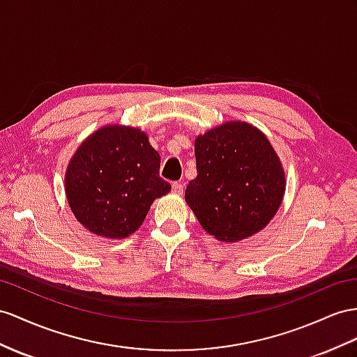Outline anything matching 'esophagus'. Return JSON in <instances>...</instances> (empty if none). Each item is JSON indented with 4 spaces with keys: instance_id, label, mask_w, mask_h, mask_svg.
Returning a JSON list of instances; mask_svg holds the SVG:
<instances>
[{
    "instance_id": "obj_1",
    "label": "esophagus",
    "mask_w": 357,
    "mask_h": 357,
    "mask_svg": "<svg viewBox=\"0 0 357 357\" xmlns=\"http://www.w3.org/2000/svg\"><path fill=\"white\" fill-rule=\"evenodd\" d=\"M172 191H173V193H176V195H182V193H184V185H182L181 182H173Z\"/></svg>"
}]
</instances>
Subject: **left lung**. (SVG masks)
<instances>
[{
	"mask_svg": "<svg viewBox=\"0 0 357 357\" xmlns=\"http://www.w3.org/2000/svg\"><path fill=\"white\" fill-rule=\"evenodd\" d=\"M197 176L185 202L204 229L234 243L259 232L278 213L285 172L268 139L245 122H227L195 142Z\"/></svg>",
	"mask_w": 357,
	"mask_h": 357,
	"instance_id": "left-lung-1",
	"label": "left lung"
}]
</instances>
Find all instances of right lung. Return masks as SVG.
Segmentation results:
<instances>
[{"mask_svg": "<svg viewBox=\"0 0 357 357\" xmlns=\"http://www.w3.org/2000/svg\"><path fill=\"white\" fill-rule=\"evenodd\" d=\"M160 153L137 128L104 126L89 135L72 157L66 197L87 231L126 238L142 226L157 197L170 184L160 178Z\"/></svg>", "mask_w": 357, "mask_h": 357, "instance_id": "add662e5", "label": "right lung"}]
</instances>
